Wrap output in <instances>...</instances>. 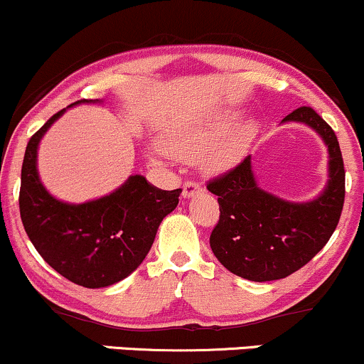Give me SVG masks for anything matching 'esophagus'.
Wrapping results in <instances>:
<instances>
[{
    "label": "esophagus",
    "instance_id": "obj_1",
    "mask_svg": "<svg viewBox=\"0 0 364 364\" xmlns=\"http://www.w3.org/2000/svg\"><path fill=\"white\" fill-rule=\"evenodd\" d=\"M200 191H203V187H200L199 182L186 181V182H183L182 196H183V198H192V196H194V194H199Z\"/></svg>",
    "mask_w": 364,
    "mask_h": 364
}]
</instances>
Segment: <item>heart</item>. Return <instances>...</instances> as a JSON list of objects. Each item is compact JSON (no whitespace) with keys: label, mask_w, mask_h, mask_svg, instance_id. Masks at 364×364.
<instances>
[{"label":"heart","mask_w":364,"mask_h":364,"mask_svg":"<svg viewBox=\"0 0 364 364\" xmlns=\"http://www.w3.org/2000/svg\"><path fill=\"white\" fill-rule=\"evenodd\" d=\"M238 121L240 115L235 110H226L216 115L192 132L186 146L182 148V153L186 156L204 155V164L209 168H228L245 155L250 141L257 132V126L254 122H243L237 126Z\"/></svg>","instance_id":"1"}]
</instances>
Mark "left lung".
<instances>
[{
    "label": "left lung",
    "instance_id": "8db88e82",
    "mask_svg": "<svg viewBox=\"0 0 364 364\" xmlns=\"http://www.w3.org/2000/svg\"><path fill=\"white\" fill-rule=\"evenodd\" d=\"M305 122L328 146V186L311 203L293 204L259 189L250 156L208 181L218 196L220 220L209 243L213 254L233 274L245 279L274 281L309 264L339 223L346 196V172L334 129L311 107H300L283 119Z\"/></svg>",
    "mask_w": 364,
    "mask_h": 364
}]
</instances>
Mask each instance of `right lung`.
I'll list each match as a JSON object with an SVG mask.
<instances>
[{
    "instance_id": "1",
    "label": "right lung",
    "mask_w": 364,
    "mask_h": 364,
    "mask_svg": "<svg viewBox=\"0 0 364 364\" xmlns=\"http://www.w3.org/2000/svg\"><path fill=\"white\" fill-rule=\"evenodd\" d=\"M87 102V100H83ZM59 110L25 149L20 216L41 257L71 283L105 288L124 279L151 249L161 220L178 204L181 189L161 191L132 175L117 191L85 204H66L44 189L37 173V146Z\"/></svg>"
}]
</instances>
